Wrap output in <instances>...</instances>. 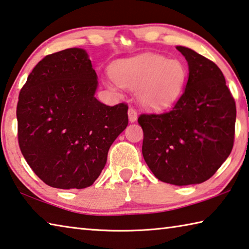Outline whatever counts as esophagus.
<instances>
[{
  "label": "esophagus",
  "mask_w": 249,
  "mask_h": 249,
  "mask_svg": "<svg viewBox=\"0 0 249 249\" xmlns=\"http://www.w3.org/2000/svg\"><path fill=\"white\" fill-rule=\"evenodd\" d=\"M137 117H138L137 111L135 110L134 107H129V110H128V120H129L130 123H134V122H136L137 121Z\"/></svg>",
  "instance_id": "obj_1"
}]
</instances>
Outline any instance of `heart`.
<instances>
[{
	"label": "heart",
	"instance_id": "heart-1",
	"mask_svg": "<svg viewBox=\"0 0 249 249\" xmlns=\"http://www.w3.org/2000/svg\"><path fill=\"white\" fill-rule=\"evenodd\" d=\"M112 74L122 87L138 90L139 105L152 112L175 105L187 80L186 67L182 62L151 53L119 61L113 66ZM110 88L116 90L114 85H110Z\"/></svg>",
	"mask_w": 249,
	"mask_h": 249
}]
</instances>
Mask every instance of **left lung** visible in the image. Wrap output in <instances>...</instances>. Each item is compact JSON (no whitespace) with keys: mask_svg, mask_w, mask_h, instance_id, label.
Masks as SVG:
<instances>
[{"mask_svg":"<svg viewBox=\"0 0 249 249\" xmlns=\"http://www.w3.org/2000/svg\"><path fill=\"white\" fill-rule=\"evenodd\" d=\"M188 80L173 109L142 114V156L158 179L178 186L209 179L232 151L236 107L222 71L192 49L178 46Z\"/></svg>","mask_w":249,"mask_h":249,"instance_id":"1","label":"left lung"}]
</instances>
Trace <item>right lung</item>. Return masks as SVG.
<instances>
[{"label": "right lung", "instance_id": "obj_1", "mask_svg": "<svg viewBox=\"0 0 249 249\" xmlns=\"http://www.w3.org/2000/svg\"><path fill=\"white\" fill-rule=\"evenodd\" d=\"M97 79L87 52L71 48L42 58L20 90L18 142L27 163L49 186H91L128 124L125 103L109 107L94 97Z\"/></svg>", "mask_w": 249, "mask_h": 249}]
</instances>
